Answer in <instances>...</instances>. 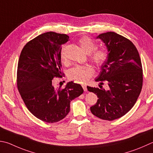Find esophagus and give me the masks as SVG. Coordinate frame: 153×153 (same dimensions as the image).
I'll return each mask as SVG.
<instances>
[{"label":"esophagus","mask_w":153,"mask_h":153,"mask_svg":"<svg viewBox=\"0 0 153 153\" xmlns=\"http://www.w3.org/2000/svg\"><path fill=\"white\" fill-rule=\"evenodd\" d=\"M82 88H83V89H84V90L85 91H87V85H86L85 84H82Z\"/></svg>","instance_id":"1"}]
</instances>
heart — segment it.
<instances>
[{
    "label": "heart",
    "mask_w": 153,
    "mask_h": 153,
    "mask_svg": "<svg viewBox=\"0 0 153 153\" xmlns=\"http://www.w3.org/2000/svg\"><path fill=\"white\" fill-rule=\"evenodd\" d=\"M79 45L84 51L90 53V59L94 63L101 67L106 62L108 58V52L103 48L96 49V44L88 36H82L78 40ZM62 60L65 59L63 52L61 55ZM94 74V69L91 66H76L71 69L69 71V79L74 80L80 84L87 82Z\"/></svg>",
    "instance_id": "b5f03b06"
}]
</instances>
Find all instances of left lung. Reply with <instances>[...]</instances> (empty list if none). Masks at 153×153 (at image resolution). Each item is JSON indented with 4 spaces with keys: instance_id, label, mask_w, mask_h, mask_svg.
<instances>
[{
    "instance_id": "left-lung-1",
    "label": "left lung",
    "mask_w": 153,
    "mask_h": 153,
    "mask_svg": "<svg viewBox=\"0 0 153 153\" xmlns=\"http://www.w3.org/2000/svg\"><path fill=\"white\" fill-rule=\"evenodd\" d=\"M107 47L108 58L102 66L96 82L107 81V90L87 87L98 100L90 107L91 113L102 120H114L126 114L134 106L143 87L142 63L138 51L132 41L114 32L99 35Z\"/></svg>"
}]
</instances>
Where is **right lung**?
Returning a JSON list of instances; mask_svg holds the SVG:
<instances>
[{
	"label": "right lung",
	"instance_id": "right-lung-1",
	"mask_svg": "<svg viewBox=\"0 0 153 153\" xmlns=\"http://www.w3.org/2000/svg\"><path fill=\"white\" fill-rule=\"evenodd\" d=\"M69 36L48 32L29 41L22 49L17 67V88L25 104L36 118L48 123L59 122L70 110V102L84 92L80 84L70 82L64 88L53 86L54 77H62V45Z\"/></svg>",
	"mask_w": 153,
	"mask_h": 153
}]
</instances>
